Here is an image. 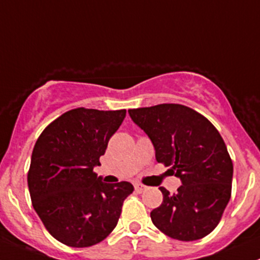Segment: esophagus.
<instances>
[{
	"label": "esophagus",
	"instance_id": "obj_1",
	"mask_svg": "<svg viewBox=\"0 0 260 260\" xmlns=\"http://www.w3.org/2000/svg\"><path fill=\"white\" fill-rule=\"evenodd\" d=\"M135 188H136V191H137L138 193H141V192H143V191H145L147 187L145 185H142V183H136Z\"/></svg>",
	"mask_w": 260,
	"mask_h": 260
}]
</instances>
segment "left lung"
Instances as JSON below:
<instances>
[{
	"mask_svg": "<svg viewBox=\"0 0 260 260\" xmlns=\"http://www.w3.org/2000/svg\"><path fill=\"white\" fill-rule=\"evenodd\" d=\"M148 136L157 162L172 166L182 185L170 193L159 187L164 201L151 211L157 229L182 242L210 234L232 196L233 162L216 128L193 109L159 104L128 111Z\"/></svg>",
	"mask_w": 260,
	"mask_h": 260,
	"instance_id": "8db88e82",
	"label": "left lung"
}]
</instances>
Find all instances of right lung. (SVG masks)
Instances as JSON below:
<instances>
[{"label": "right lung", "mask_w": 260, "mask_h": 260, "mask_svg": "<svg viewBox=\"0 0 260 260\" xmlns=\"http://www.w3.org/2000/svg\"><path fill=\"white\" fill-rule=\"evenodd\" d=\"M125 109L77 108L50 123L36 141L27 185L36 214L56 240L86 248L106 239L117 225L133 185L106 183L101 166Z\"/></svg>", "instance_id": "obj_1"}]
</instances>
